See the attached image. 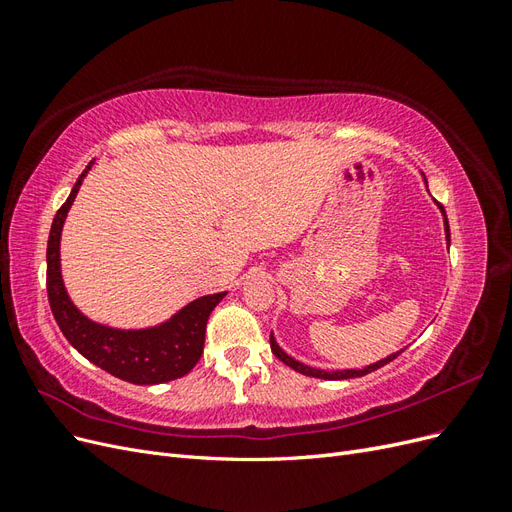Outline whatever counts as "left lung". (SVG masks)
I'll return each mask as SVG.
<instances>
[{
  "label": "left lung",
  "instance_id": "1",
  "mask_svg": "<svg viewBox=\"0 0 512 512\" xmlns=\"http://www.w3.org/2000/svg\"><path fill=\"white\" fill-rule=\"evenodd\" d=\"M442 209V207H440ZM442 213H444V209H442ZM444 230H446V241L451 243V228H448V220L444 218ZM271 350H273V354L277 356V359H280L282 363H286L288 367H292L294 371H299V374H303V376H312V378H322V380H348V378H359V376H365V374H369V371H376V369H380V367H384L386 363H391L393 359H397V356L404 352H395V354H391V356H386V359H382V361H378V363H374V365H369V367H365V369H346V371H322V369H316V367H307V365H303V363H299V361H294L292 356H288L280 346L275 344V339H273V335H271Z\"/></svg>",
  "mask_w": 512,
  "mask_h": 512
}]
</instances>
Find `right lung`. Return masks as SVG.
I'll use <instances>...</instances> for the list:
<instances>
[{"label": "right lung", "mask_w": 512, "mask_h": 512, "mask_svg": "<svg viewBox=\"0 0 512 512\" xmlns=\"http://www.w3.org/2000/svg\"><path fill=\"white\" fill-rule=\"evenodd\" d=\"M91 166V164H89ZM89 166L76 179L68 200L55 213L49 245H46V292L51 312L61 333L87 361L132 384H162L188 374L205 348L207 320L224 292L200 297L158 329L115 331L87 320L76 309L61 282L59 237L66 213L79 192Z\"/></svg>", "instance_id": "add662e5"}]
</instances>
